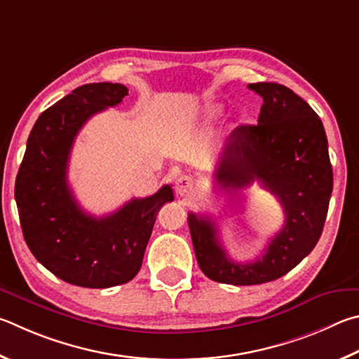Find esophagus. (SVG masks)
<instances>
[{
  "label": "esophagus",
  "mask_w": 359,
  "mask_h": 359,
  "mask_svg": "<svg viewBox=\"0 0 359 359\" xmlns=\"http://www.w3.org/2000/svg\"><path fill=\"white\" fill-rule=\"evenodd\" d=\"M175 187H176V194H178V196L187 197V196H191L194 189H196V181H194L191 176L183 175V176H180L178 181H176Z\"/></svg>",
  "instance_id": "esophagus-1"
}]
</instances>
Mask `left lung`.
<instances>
[{
	"instance_id": "8db88e82",
	"label": "left lung",
	"mask_w": 359,
	"mask_h": 359,
	"mask_svg": "<svg viewBox=\"0 0 359 359\" xmlns=\"http://www.w3.org/2000/svg\"><path fill=\"white\" fill-rule=\"evenodd\" d=\"M248 86L263 99L259 124L238 126L229 135L216 180L230 192L259 181L284 208V227L262 259L238 263L221 246L211 219L187 216L200 269L211 280L231 285L279 279L309 255L323 231L332 192L328 140L317 113L284 85Z\"/></svg>"
}]
</instances>
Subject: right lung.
<instances>
[{
	"label": "right lung",
	"instance_id": "add662e5",
	"mask_svg": "<svg viewBox=\"0 0 359 359\" xmlns=\"http://www.w3.org/2000/svg\"><path fill=\"white\" fill-rule=\"evenodd\" d=\"M128 96L121 83H88L41 113L29 132L15 180V202L31 254L56 278L86 288L126 284L140 271L161 206L172 202L165 184L132 198L104 217L88 215L67 184V163L83 124Z\"/></svg>",
	"mask_w": 359,
	"mask_h": 359
}]
</instances>
